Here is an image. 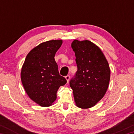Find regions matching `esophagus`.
Instances as JSON below:
<instances>
[{"label":"esophagus","instance_id":"1","mask_svg":"<svg viewBox=\"0 0 134 134\" xmlns=\"http://www.w3.org/2000/svg\"><path fill=\"white\" fill-rule=\"evenodd\" d=\"M70 76L69 75H67L66 76H65V79H66V80L67 81V82H69V80H70Z\"/></svg>","mask_w":134,"mask_h":134}]
</instances>
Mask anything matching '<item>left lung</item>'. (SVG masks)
I'll return each instance as SVG.
<instances>
[{
    "label": "left lung",
    "mask_w": 134,
    "mask_h": 134,
    "mask_svg": "<svg viewBox=\"0 0 134 134\" xmlns=\"http://www.w3.org/2000/svg\"><path fill=\"white\" fill-rule=\"evenodd\" d=\"M78 70L70 81L76 106L88 109L96 105L107 92L110 70L97 45L89 40H75L71 43Z\"/></svg>",
    "instance_id": "left-lung-1"
}]
</instances>
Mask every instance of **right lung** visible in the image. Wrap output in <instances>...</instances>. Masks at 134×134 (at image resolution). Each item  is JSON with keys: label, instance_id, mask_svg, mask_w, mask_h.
Segmentation results:
<instances>
[{"label": "right lung", "instance_id": "1", "mask_svg": "<svg viewBox=\"0 0 134 134\" xmlns=\"http://www.w3.org/2000/svg\"><path fill=\"white\" fill-rule=\"evenodd\" d=\"M62 43L61 40H52L40 44L27 54L22 65L21 78L25 92L41 107L52 105L60 86L67 83L54 58Z\"/></svg>", "mask_w": 134, "mask_h": 134}]
</instances>
